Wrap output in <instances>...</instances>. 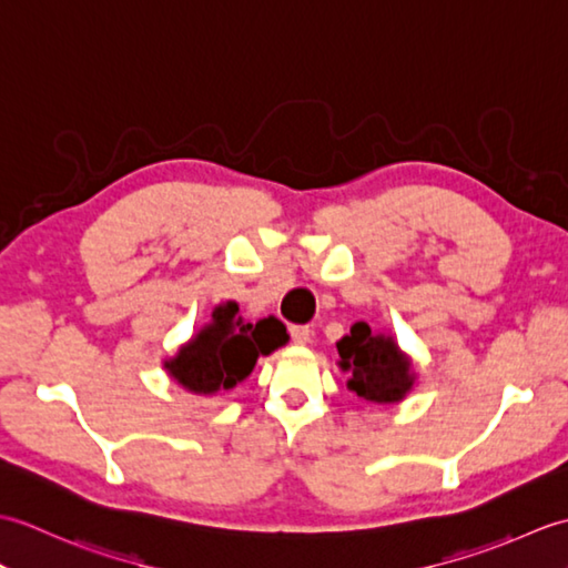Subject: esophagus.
<instances>
[{
    "mask_svg": "<svg viewBox=\"0 0 568 568\" xmlns=\"http://www.w3.org/2000/svg\"><path fill=\"white\" fill-rule=\"evenodd\" d=\"M291 339H293V344H307L312 339V329L303 327V324H293Z\"/></svg>",
    "mask_w": 568,
    "mask_h": 568,
    "instance_id": "1",
    "label": "esophagus"
}]
</instances>
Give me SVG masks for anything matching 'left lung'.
Masks as SVG:
<instances>
[{
  "label": "left lung",
  "instance_id": "left-lung-1",
  "mask_svg": "<svg viewBox=\"0 0 568 568\" xmlns=\"http://www.w3.org/2000/svg\"><path fill=\"white\" fill-rule=\"evenodd\" d=\"M342 368L348 371V388L371 403H397L413 388L409 358L390 336L373 332L366 322H356L352 334L336 344Z\"/></svg>",
  "mask_w": 568,
  "mask_h": 568
}]
</instances>
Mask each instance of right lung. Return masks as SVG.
<instances>
[{"label":"right lung","mask_w":568,"mask_h":568,"mask_svg":"<svg viewBox=\"0 0 568 568\" xmlns=\"http://www.w3.org/2000/svg\"><path fill=\"white\" fill-rule=\"evenodd\" d=\"M236 312V303L216 307L212 324L180 348L173 361H165V368L183 388L204 395L234 388L248 378L261 354H271L287 342L285 327L275 317L246 324Z\"/></svg>","instance_id":"1"}]
</instances>
